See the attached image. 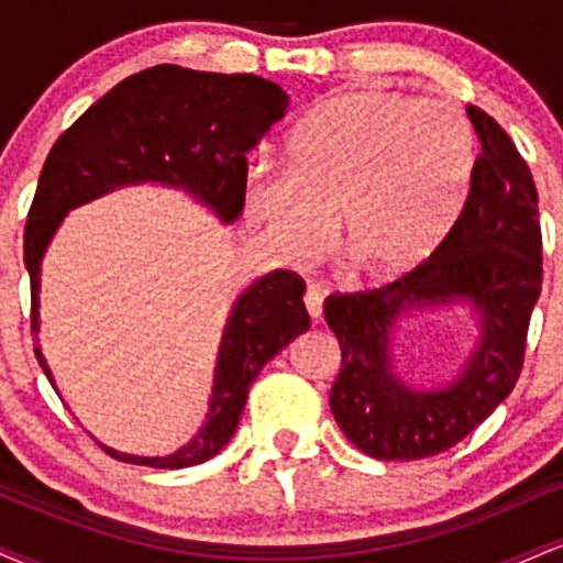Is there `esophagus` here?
<instances>
[{"mask_svg":"<svg viewBox=\"0 0 563 563\" xmlns=\"http://www.w3.org/2000/svg\"><path fill=\"white\" fill-rule=\"evenodd\" d=\"M322 299H325V288H322L320 283H309L307 294H303V307H307L309 318L312 320H320Z\"/></svg>","mask_w":563,"mask_h":563,"instance_id":"esophagus-1","label":"esophagus"}]
</instances>
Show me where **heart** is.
Returning a JSON list of instances; mask_svg holds the SVG:
<instances>
[{
  "label": "heart",
  "mask_w": 563,
  "mask_h": 563,
  "mask_svg": "<svg viewBox=\"0 0 563 563\" xmlns=\"http://www.w3.org/2000/svg\"><path fill=\"white\" fill-rule=\"evenodd\" d=\"M474 164V132L448 102L363 89L309 115L290 166H251L245 214L288 262L318 256L339 214L352 262L365 275L399 277L455 228Z\"/></svg>",
  "instance_id": "heart-1"
}]
</instances>
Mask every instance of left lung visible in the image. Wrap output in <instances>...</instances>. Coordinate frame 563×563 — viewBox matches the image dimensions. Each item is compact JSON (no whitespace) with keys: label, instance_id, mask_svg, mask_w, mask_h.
<instances>
[{"label":"left lung","instance_id":"8db88e82","mask_svg":"<svg viewBox=\"0 0 563 563\" xmlns=\"http://www.w3.org/2000/svg\"><path fill=\"white\" fill-rule=\"evenodd\" d=\"M482 142L468 198L429 262L399 280L325 299L341 346L331 410L349 442L378 461L450 450L514 391L529 318L542 288V235L532 172L493 115L466 108ZM468 302L481 339L452 382L423 390L393 363L396 322L423 308Z\"/></svg>","mask_w":563,"mask_h":563}]
</instances>
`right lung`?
<instances>
[{
	"instance_id": "right-lung-1",
	"label": "right lung",
	"mask_w": 563,
	"mask_h": 563,
	"mask_svg": "<svg viewBox=\"0 0 563 563\" xmlns=\"http://www.w3.org/2000/svg\"><path fill=\"white\" fill-rule=\"evenodd\" d=\"M288 111V95L254 74H206L153 66L115 84L57 137L38 174L23 235L31 275V333H38L42 260L76 206L126 185L156 183L196 198L224 224L241 217L251 147ZM303 280L288 269L256 277L232 303L219 344L209 412L190 442L172 455H129L100 444L115 461L187 468L214 457L235 434L251 384L280 349L309 328ZM38 365L55 386L42 349Z\"/></svg>"
}]
</instances>
